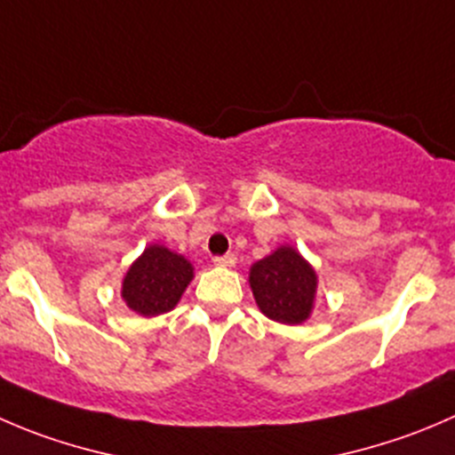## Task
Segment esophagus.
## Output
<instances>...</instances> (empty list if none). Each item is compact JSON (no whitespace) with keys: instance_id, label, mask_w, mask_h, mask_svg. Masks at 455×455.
<instances>
[{"instance_id":"1","label":"esophagus","mask_w":455,"mask_h":455,"mask_svg":"<svg viewBox=\"0 0 455 455\" xmlns=\"http://www.w3.org/2000/svg\"><path fill=\"white\" fill-rule=\"evenodd\" d=\"M213 262H215V267H227V268H231V267H235L237 258H235V255H233V253H227V255H220V258H215Z\"/></svg>"}]
</instances>
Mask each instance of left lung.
I'll use <instances>...</instances> for the list:
<instances>
[{"label":"left lung","mask_w":455,"mask_h":455,"mask_svg":"<svg viewBox=\"0 0 455 455\" xmlns=\"http://www.w3.org/2000/svg\"><path fill=\"white\" fill-rule=\"evenodd\" d=\"M249 284L259 311L280 324H302L315 308L317 273L291 244L258 259L249 268Z\"/></svg>","instance_id":"8db88e82"}]
</instances>
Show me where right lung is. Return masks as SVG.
<instances>
[{
    "label": "right lung",
    "mask_w": 455,
    "mask_h": 455,
    "mask_svg": "<svg viewBox=\"0 0 455 455\" xmlns=\"http://www.w3.org/2000/svg\"><path fill=\"white\" fill-rule=\"evenodd\" d=\"M196 268L164 244H148L122 280V299L142 317H156L178 307Z\"/></svg>",
    "instance_id": "add662e5"
}]
</instances>
